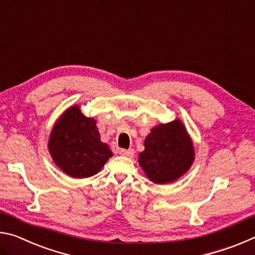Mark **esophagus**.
<instances>
[{
  "label": "esophagus",
  "instance_id": "esophagus-1",
  "mask_svg": "<svg viewBox=\"0 0 255 255\" xmlns=\"http://www.w3.org/2000/svg\"><path fill=\"white\" fill-rule=\"evenodd\" d=\"M119 154L122 155V156L125 157H129L131 158L133 156V149L132 148H129V149H119Z\"/></svg>",
  "mask_w": 255,
  "mask_h": 255
}]
</instances>
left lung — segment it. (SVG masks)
<instances>
[{
    "label": "left lung",
    "mask_w": 255,
    "mask_h": 255,
    "mask_svg": "<svg viewBox=\"0 0 255 255\" xmlns=\"http://www.w3.org/2000/svg\"><path fill=\"white\" fill-rule=\"evenodd\" d=\"M145 149L138 163L154 183H170L182 176L195 161V149L184 125L179 119L161 124L145 138Z\"/></svg>",
    "instance_id": "1"
}]
</instances>
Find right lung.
I'll use <instances>...</instances> for the list:
<instances>
[{"label":"right lung","instance_id":"obj_1","mask_svg":"<svg viewBox=\"0 0 255 255\" xmlns=\"http://www.w3.org/2000/svg\"><path fill=\"white\" fill-rule=\"evenodd\" d=\"M48 149L56 165L77 179L97 174L112 156L108 145L100 140L97 122L85 117L79 106L68 108L56 122Z\"/></svg>","mask_w":255,"mask_h":255}]
</instances>
